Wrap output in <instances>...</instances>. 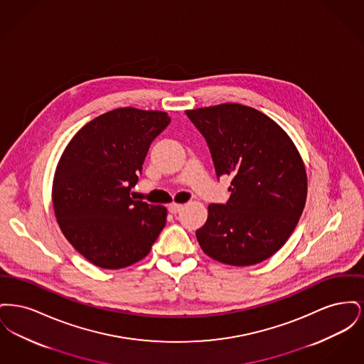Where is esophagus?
Listing matches in <instances>:
<instances>
[{"mask_svg":"<svg viewBox=\"0 0 364 364\" xmlns=\"http://www.w3.org/2000/svg\"><path fill=\"white\" fill-rule=\"evenodd\" d=\"M169 211L172 213V214H177V213H180L181 211V208H183V205H180V203H171L169 206Z\"/></svg>","mask_w":364,"mask_h":364,"instance_id":"34e87169","label":"esophagus"}]
</instances>
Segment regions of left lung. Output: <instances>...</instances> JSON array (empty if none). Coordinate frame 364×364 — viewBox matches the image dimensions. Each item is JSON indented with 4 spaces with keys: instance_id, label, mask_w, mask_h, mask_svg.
Here are the masks:
<instances>
[{
    "instance_id": "1",
    "label": "left lung",
    "mask_w": 364,
    "mask_h": 364,
    "mask_svg": "<svg viewBox=\"0 0 364 364\" xmlns=\"http://www.w3.org/2000/svg\"><path fill=\"white\" fill-rule=\"evenodd\" d=\"M186 113L208 141L217 177H232L229 200L208 205V221L196 230L200 248L230 266L270 258L292 235L307 198L306 168L292 139L244 105Z\"/></svg>"
}]
</instances>
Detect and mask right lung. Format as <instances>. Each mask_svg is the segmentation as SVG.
<instances>
[{
	"label": "right lung",
	"mask_w": 364,
	"mask_h": 364,
	"mask_svg": "<svg viewBox=\"0 0 364 364\" xmlns=\"http://www.w3.org/2000/svg\"><path fill=\"white\" fill-rule=\"evenodd\" d=\"M165 112L120 107L70 139L53 180V208L73 248L102 269L143 259L166 224V208L134 200L131 188L150 144L169 125Z\"/></svg>",
	"instance_id": "obj_1"
}]
</instances>
